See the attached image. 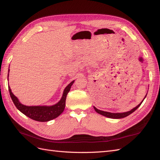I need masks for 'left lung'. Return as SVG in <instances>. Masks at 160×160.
Masks as SVG:
<instances>
[{"mask_svg":"<svg viewBox=\"0 0 160 160\" xmlns=\"http://www.w3.org/2000/svg\"><path fill=\"white\" fill-rule=\"evenodd\" d=\"M147 94H146V96L144 98V99L142 100V101L141 102L140 104L138 105V106L134 107L133 108H132L131 111H127V112H123V113H111V112L101 111V110L98 109V108L96 107H95L94 106H93V108L95 109V111L97 112L98 113H99V114H100L102 115H103V116H105V117L108 118H112V119H121V118H123L127 117V116H128V115L131 114L132 113H133V112L135 110H136L140 106L141 104L142 103V102L144 101V100L145 99L146 97H147Z\"/></svg>","mask_w":160,"mask_h":160,"instance_id":"left-lung-1","label":"left lung"}]
</instances>
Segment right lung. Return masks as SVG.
Masks as SVG:
<instances>
[{
	"mask_svg": "<svg viewBox=\"0 0 160 160\" xmlns=\"http://www.w3.org/2000/svg\"><path fill=\"white\" fill-rule=\"evenodd\" d=\"M9 73V69H8V80ZM74 81L75 80H73L65 87V89L63 91L62 98L58 101V102L53 105H51V106H47V105H42V106H26V105H24L22 103H20L18 98L13 94L10 87L9 86L8 87L10 96H11L13 104H15L16 107L21 113L33 120L38 122H48L58 117L64 111V108H65L67 93L69 92L71 86L74 83Z\"/></svg>",
	"mask_w": 160,
	"mask_h": 160,
	"instance_id": "right-lung-1",
	"label": "right lung"
}]
</instances>
